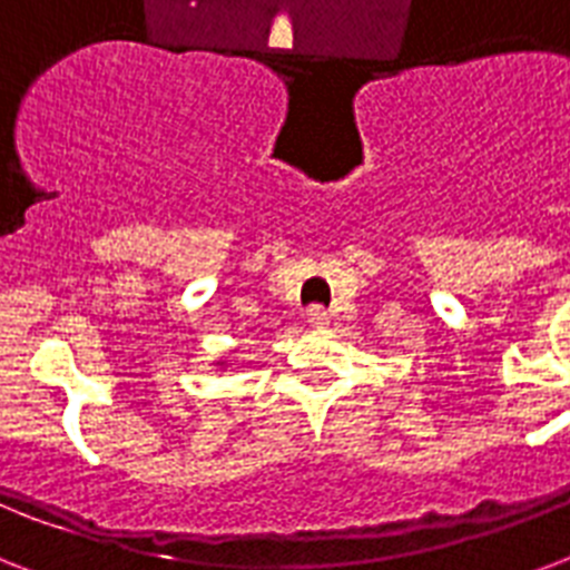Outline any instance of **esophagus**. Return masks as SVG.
<instances>
[{"instance_id": "esophagus-1", "label": "esophagus", "mask_w": 570, "mask_h": 570, "mask_svg": "<svg viewBox=\"0 0 570 570\" xmlns=\"http://www.w3.org/2000/svg\"><path fill=\"white\" fill-rule=\"evenodd\" d=\"M307 322H311L313 328H325L331 322V313L325 307H320V304H313L311 311H307Z\"/></svg>"}]
</instances>
